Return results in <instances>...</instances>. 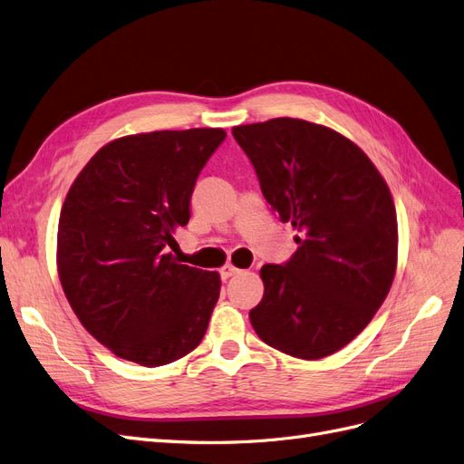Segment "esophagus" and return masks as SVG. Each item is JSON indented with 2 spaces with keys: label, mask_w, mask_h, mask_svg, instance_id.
I'll use <instances>...</instances> for the list:
<instances>
[{
  "label": "esophagus",
  "mask_w": 464,
  "mask_h": 464,
  "mask_svg": "<svg viewBox=\"0 0 464 464\" xmlns=\"http://www.w3.org/2000/svg\"><path fill=\"white\" fill-rule=\"evenodd\" d=\"M239 272H241V270H239V268H235L233 264H225V266L221 268V280H229V277L237 276Z\"/></svg>",
  "instance_id": "1"
}]
</instances>
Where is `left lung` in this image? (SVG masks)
Masks as SVG:
<instances>
[{
  "label": "left lung",
  "mask_w": 464,
  "mask_h": 464,
  "mask_svg": "<svg viewBox=\"0 0 464 464\" xmlns=\"http://www.w3.org/2000/svg\"><path fill=\"white\" fill-rule=\"evenodd\" d=\"M233 138L297 231L294 256L262 266L250 323L268 346L321 360L362 333L391 289L399 231L389 187L355 143L299 118L235 126Z\"/></svg>",
  "instance_id": "8db88e82"
}]
</instances>
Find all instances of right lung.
I'll list each match as a JSON object with an SVG mask.
<instances>
[{
  "label": "right lung",
  "mask_w": 464,
  "mask_h": 464,
  "mask_svg": "<svg viewBox=\"0 0 464 464\" xmlns=\"http://www.w3.org/2000/svg\"><path fill=\"white\" fill-rule=\"evenodd\" d=\"M219 128L151 131L101 148L65 196L58 274L73 313L102 346L143 367L167 365L202 342L219 274L179 264L173 233Z\"/></svg>",
  "instance_id": "obj_1"
}]
</instances>
